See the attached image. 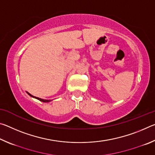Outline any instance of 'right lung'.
<instances>
[{
    "instance_id": "add662e5",
    "label": "right lung",
    "mask_w": 155,
    "mask_h": 155,
    "mask_svg": "<svg viewBox=\"0 0 155 155\" xmlns=\"http://www.w3.org/2000/svg\"><path fill=\"white\" fill-rule=\"evenodd\" d=\"M27 94H28V95H29L31 97H32V98H34L38 99V100H39V101H41V102H43V103H48V102H51V100L42 99V98H38V97H35V96H33V95H31V94H29L28 92H27Z\"/></svg>"
}]
</instances>
